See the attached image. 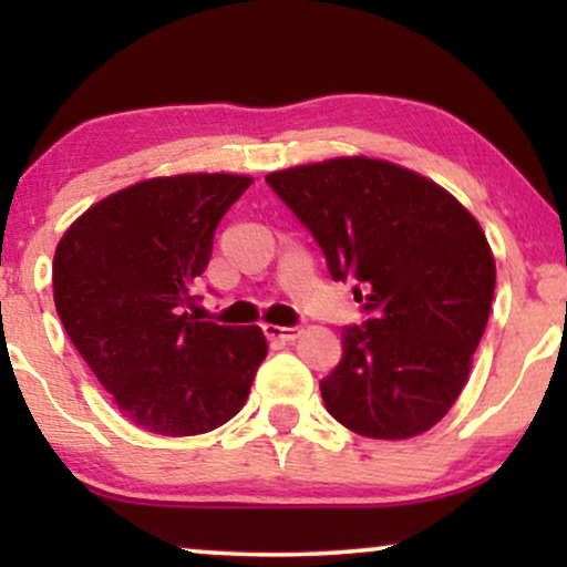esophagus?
<instances>
[{"instance_id": "esophagus-1", "label": "esophagus", "mask_w": 567, "mask_h": 567, "mask_svg": "<svg viewBox=\"0 0 567 567\" xmlns=\"http://www.w3.org/2000/svg\"><path fill=\"white\" fill-rule=\"evenodd\" d=\"M266 336L270 340H281V343H291V340L299 338V328H281V324H262Z\"/></svg>"}]
</instances>
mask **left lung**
Returning <instances> with one entry per match:
<instances>
[{"label":"left lung","mask_w":567,"mask_h":567,"mask_svg":"<svg viewBox=\"0 0 567 567\" xmlns=\"http://www.w3.org/2000/svg\"><path fill=\"white\" fill-rule=\"evenodd\" d=\"M266 181L371 312L343 330V359L320 382L328 413L367 439L433 429L467 384L491 317L495 258L480 221L431 177L363 154Z\"/></svg>","instance_id":"obj_1"}]
</instances>
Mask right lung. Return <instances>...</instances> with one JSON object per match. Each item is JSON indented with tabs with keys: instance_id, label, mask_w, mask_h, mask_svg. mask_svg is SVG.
<instances>
[{
	"instance_id": "1",
	"label": "right lung",
	"mask_w": 567,
	"mask_h": 567,
	"mask_svg": "<svg viewBox=\"0 0 567 567\" xmlns=\"http://www.w3.org/2000/svg\"><path fill=\"white\" fill-rule=\"evenodd\" d=\"M250 175L150 177L92 204L59 239L53 301L121 415L157 436H198L243 410L268 340L258 324L185 312L214 229Z\"/></svg>"
}]
</instances>
